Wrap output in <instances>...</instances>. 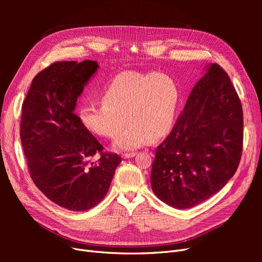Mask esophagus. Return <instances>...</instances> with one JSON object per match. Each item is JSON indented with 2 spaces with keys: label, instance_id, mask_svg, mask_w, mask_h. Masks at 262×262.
Returning <instances> with one entry per match:
<instances>
[{
  "label": "esophagus",
  "instance_id": "obj_1",
  "mask_svg": "<svg viewBox=\"0 0 262 262\" xmlns=\"http://www.w3.org/2000/svg\"><path fill=\"white\" fill-rule=\"evenodd\" d=\"M137 155V153H124L122 156L124 157V158H130V157H133V156H136Z\"/></svg>",
  "mask_w": 262,
  "mask_h": 262
}]
</instances>
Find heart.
<instances>
[{
    "instance_id": "obj_1",
    "label": "heart",
    "mask_w": 262,
    "mask_h": 262,
    "mask_svg": "<svg viewBox=\"0 0 262 262\" xmlns=\"http://www.w3.org/2000/svg\"><path fill=\"white\" fill-rule=\"evenodd\" d=\"M179 92L175 81L164 73L125 71L114 76L102 90L100 104L90 102L80 109L85 128L101 138L115 139L120 150L145 145L162 139L175 123ZM128 120L126 121V119Z\"/></svg>"
}]
</instances>
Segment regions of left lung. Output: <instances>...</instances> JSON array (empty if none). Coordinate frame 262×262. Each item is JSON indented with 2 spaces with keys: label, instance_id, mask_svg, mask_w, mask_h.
Wrapping results in <instances>:
<instances>
[{
  "label": "left lung",
  "instance_id": "left-lung-1",
  "mask_svg": "<svg viewBox=\"0 0 262 262\" xmlns=\"http://www.w3.org/2000/svg\"><path fill=\"white\" fill-rule=\"evenodd\" d=\"M243 140L238 94L225 70L213 63L190 93L169 136L155 149L153 192L181 210L209 199L236 172Z\"/></svg>",
  "mask_w": 262,
  "mask_h": 262
}]
</instances>
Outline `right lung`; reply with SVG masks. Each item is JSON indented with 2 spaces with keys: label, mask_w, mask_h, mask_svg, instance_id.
Returning a JSON list of instances; mask_svg holds the SVG:
<instances>
[{
  "label": "right lung",
  "mask_w": 262,
  "mask_h": 262,
  "mask_svg": "<svg viewBox=\"0 0 262 262\" xmlns=\"http://www.w3.org/2000/svg\"><path fill=\"white\" fill-rule=\"evenodd\" d=\"M97 68L92 60L54 62L34 77L21 105L19 136L29 175L49 200L70 211H87L104 199L122 161L105 152L74 113Z\"/></svg>",
  "instance_id": "obj_1"
}]
</instances>
